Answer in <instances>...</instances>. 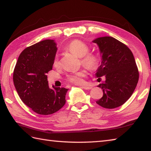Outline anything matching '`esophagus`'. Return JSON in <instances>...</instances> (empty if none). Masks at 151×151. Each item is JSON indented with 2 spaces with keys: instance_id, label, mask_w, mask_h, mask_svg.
<instances>
[{
  "instance_id": "1",
  "label": "esophagus",
  "mask_w": 151,
  "mask_h": 151,
  "mask_svg": "<svg viewBox=\"0 0 151 151\" xmlns=\"http://www.w3.org/2000/svg\"><path fill=\"white\" fill-rule=\"evenodd\" d=\"M82 88L84 89H91L92 88L91 86H83Z\"/></svg>"
}]
</instances>
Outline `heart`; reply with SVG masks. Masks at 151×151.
<instances>
[{
	"label": "heart",
	"instance_id": "1",
	"mask_svg": "<svg viewBox=\"0 0 151 151\" xmlns=\"http://www.w3.org/2000/svg\"><path fill=\"white\" fill-rule=\"evenodd\" d=\"M66 50L81 58V62L83 66L89 70H95L98 68L99 59L97 55L93 53H88L89 47L83 42L75 40L71 41L66 46ZM53 65L58 68L60 65V62L58 55L54 58L53 61ZM87 76L86 70H81L77 72L69 74L67 76V80L74 84H81L83 83V78Z\"/></svg>",
	"mask_w": 151,
	"mask_h": 151
}]
</instances>
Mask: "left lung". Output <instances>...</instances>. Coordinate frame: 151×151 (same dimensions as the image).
<instances>
[{
  "label": "left lung",
  "mask_w": 151,
  "mask_h": 151,
  "mask_svg": "<svg viewBox=\"0 0 151 151\" xmlns=\"http://www.w3.org/2000/svg\"><path fill=\"white\" fill-rule=\"evenodd\" d=\"M93 42L98 45L101 55L96 76L98 80L105 77L104 82L97 86L104 95L96 103L106 109H114L123 105L133 94L139 81L138 68L131 50L117 39L104 36Z\"/></svg>",
  "instance_id": "8db88e82"
}]
</instances>
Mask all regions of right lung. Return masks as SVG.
I'll use <instances>...</instances> for the list:
<instances>
[{
	"label": "right lung",
	"instance_id": "right-lung-1",
	"mask_svg": "<svg viewBox=\"0 0 151 151\" xmlns=\"http://www.w3.org/2000/svg\"><path fill=\"white\" fill-rule=\"evenodd\" d=\"M56 44L45 40L21 52L13 72V81L22 102L40 115H50L65 104L68 89L50 88L46 74L52 70Z\"/></svg>",
	"mask_w": 151,
	"mask_h": 151
}]
</instances>
